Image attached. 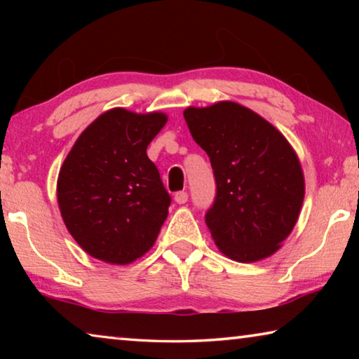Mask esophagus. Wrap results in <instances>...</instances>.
Instances as JSON below:
<instances>
[{"mask_svg":"<svg viewBox=\"0 0 359 359\" xmlns=\"http://www.w3.org/2000/svg\"><path fill=\"white\" fill-rule=\"evenodd\" d=\"M174 201L177 204H185L188 201V194L187 191H177L174 194Z\"/></svg>","mask_w":359,"mask_h":359,"instance_id":"obj_1","label":"esophagus"}]
</instances>
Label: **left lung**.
<instances>
[{"instance_id":"left-lung-1","label":"left lung","mask_w":359,"mask_h":359,"mask_svg":"<svg viewBox=\"0 0 359 359\" xmlns=\"http://www.w3.org/2000/svg\"><path fill=\"white\" fill-rule=\"evenodd\" d=\"M184 117L214 169L217 196L205 224L218 250L239 263L274 255L306 193L294 149L274 125L234 101L190 106Z\"/></svg>"}]
</instances>
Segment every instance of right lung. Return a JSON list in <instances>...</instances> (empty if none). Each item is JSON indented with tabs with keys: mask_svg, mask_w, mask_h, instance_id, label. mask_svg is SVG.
Returning <instances> with one entry per match:
<instances>
[{
	"mask_svg": "<svg viewBox=\"0 0 359 359\" xmlns=\"http://www.w3.org/2000/svg\"><path fill=\"white\" fill-rule=\"evenodd\" d=\"M163 112L114 107L92 121L60 168L57 199L69 234L90 257L130 264L154 247L171 196L147 145L163 126Z\"/></svg>",
	"mask_w": 359,
	"mask_h": 359,
	"instance_id": "add662e5",
	"label": "right lung"
}]
</instances>
